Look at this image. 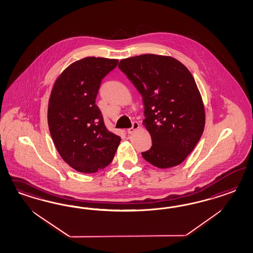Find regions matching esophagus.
<instances>
[{"label":"esophagus","mask_w":253,"mask_h":253,"mask_svg":"<svg viewBox=\"0 0 253 253\" xmlns=\"http://www.w3.org/2000/svg\"><path fill=\"white\" fill-rule=\"evenodd\" d=\"M139 127H140L139 123H138L137 122H133L132 124H131V127L127 130V132H128L129 134H131V133H133L135 130H138Z\"/></svg>","instance_id":"34e87169"}]
</instances>
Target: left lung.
<instances>
[{
	"instance_id": "1",
	"label": "left lung",
	"mask_w": 253,
	"mask_h": 253,
	"mask_svg": "<svg viewBox=\"0 0 253 253\" xmlns=\"http://www.w3.org/2000/svg\"><path fill=\"white\" fill-rule=\"evenodd\" d=\"M119 68L141 93L152 146L143 158L158 168L181 164L199 143L205 126L201 95L190 71L170 56L141 54Z\"/></svg>"
}]
</instances>
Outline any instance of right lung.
<instances>
[{
    "mask_svg": "<svg viewBox=\"0 0 253 253\" xmlns=\"http://www.w3.org/2000/svg\"><path fill=\"white\" fill-rule=\"evenodd\" d=\"M118 59L85 57L57 78L48 106V125L64 161L84 173L96 172L112 161L121 137L107 130L95 104L102 80Z\"/></svg>",
    "mask_w": 253,
    "mask_h": 253,
    "instance_id": "obj_1",
    "label": "right lung"
}]
</instances>
